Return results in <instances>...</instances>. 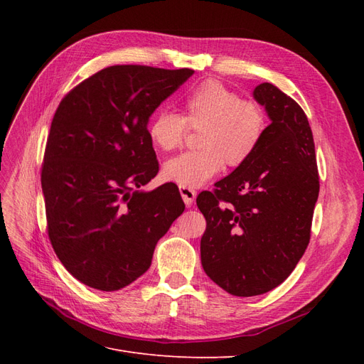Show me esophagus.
Instances as JSON below:
<instances>
[{
  "label": "esophagus",
  "instance_id": "34e87169",
  "mask_svg": "<svg viewBox=\"0 0 364 364\" xmlns=\"http://www.w3.org/2000/svg\"><path fill=\"white\" fill-rule=\"evenodd\" d=\"M179 191H181V196H182L185 205L186 206H191L194 203V199H196L197 193L193 188H186V186H179Z\"/></svg>",
  "mask_w": 364,
  "mask_h": 364
}]
</instances>
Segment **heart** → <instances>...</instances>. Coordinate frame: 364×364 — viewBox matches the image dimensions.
Listing matches in <instances>:
<instances>
[{
    "label": "heart",
    "instance_id": "b5f03b06",
    "mask_svg": "<svg viewBox=\"0 0 364 364\" xmlns=\"http://www.w3.org/2000/svg\"><path fill=\"white\" fill-rule=\"evenodd\" d=\"M186 126L199 131L196 150L185 151L164 165V178L179 186L197 188L223 168L247 162L264 138V107L241 97L218 80H205L183 98V117L158 111L147 124L153 146L162 151L179 149Z\"/></svg>",
    "mask_w": 364,
    "mask_h": 364
}]
</instances>
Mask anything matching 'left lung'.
Masks as SVG:
<instances>
[{"instance_id": "left-lung-1", "label": "left lung", "mask_w": 364, "mask_h": 364, "mask_svg": "<svg viewBox=\"0 0 364 364\" xmlns=\"http://www.w3.org/2000/svg\"><path fill=\"white\" fill-rule=\"evenodd\" d=\"M253 98L272 121L261 144L196 200L206 218L203 270L241 297L267 293L290 277L310 243L318 197L314 141L302 107L272 83L258 85Z\"/></svg>"}]
</instances>
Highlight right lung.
Returning <instances> with one entry per match:
<instances>
[{
  "mask_svg": "<svg viewBox=\"0 0 364 364\" xmlns=\"http://www.w3.org/2000/svg\"><path fill=\"white\" fill-rule=\"evenodd\" d=\"M193 73L114 65L77 85L53 117L41 174L47 230L87 287L115 291L144 274L183 213L178 186H141L159 170L149 118Z\"/></svg>",
  "mask_w": 364,
  "mask_h": 364,
  "instance_id": "obj_1",
  "label": "right lung"
}]
</instances>
